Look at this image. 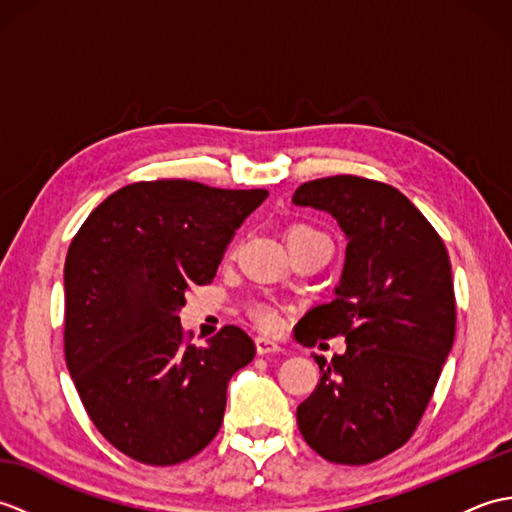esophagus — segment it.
Masks as SVG:
<instances>
[{"instance_id": "1", "label": "esophagus", "mask_w": 512, "mask_h": 512, "mask_svg": "<svg viewBox=\"0 0 512 512\" xmlns=\"http://www.w3.org/2000/svg\"><path fill=\"white\" fill-rule=\"evenodd\" d=\"M255 345H257V354H262V356L281 352V345H279V343H275L273 339H266V336H257V339H255Z\"/></svg>"}]
</instances>
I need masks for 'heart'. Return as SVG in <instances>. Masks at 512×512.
<instances>
[{"label": "heart", "instance_id": "1", "mask_svg": "<svg viewBox=\"0 0 512 512\" xmlns=\"http://www.w3.org/2000/svg\"><path fill=\"white\" fill-rule=\"evenodd\" d=\"M301 235H321V233H317L314 231V228H310V226H292L290 228V233H288V242L290 239H295V237H301ZM255 319L262 323V325H266V328H270V325H275V312L270 310V308H266V306H259L257 310H255Z\"/></svg>", "mask_w": 512, "mask_h": 512}]
</instances>
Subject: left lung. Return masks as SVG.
I'll use <instances>...</instances> for the list:
<instances>
[{
  "label": "left lung",
  "instance_id": "obj_1",
  "mask_svg": "<svg viewBox=\"0 0 512 512\" xmlns=\"http://www.w3.org/2000/svg\"><path fill=\"white\" fill-rule=\"evenodd\" d=\"M297 206L330 213L347 237L334 299L312 308L295 339L345 336V354L314 356L321 380L297 407L303 440L336 464H369L405 444L427 409L455 339L444 242L385 182L332 176L303 182Z\"/></svg>",
  "mask_w": 512,
  "mask_h": 512
}]
</instances>
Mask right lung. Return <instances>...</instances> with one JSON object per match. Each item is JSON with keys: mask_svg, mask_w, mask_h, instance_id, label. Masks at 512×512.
<instances>
[{"mask_svg": "<svg viewBox=\"0 0 512 512\" xmlns=\"http://www.w3.org/2000/svg\"><path fill=\"white\" fill-rule=\"evenodd\" d=\"M266 198V189L134 182L74 235L63 268L65 363L94 427L132 460L178 464L220 431L228 380L253 361L255 343L224 325L195 347L178 312L191 286L211 284Z\"/></svg>", "mask_w": 512, "mask_h": 512, "instance_id": "add662e5", "label": "right lung"}]
</instances>
